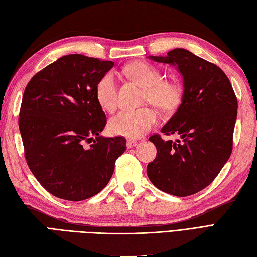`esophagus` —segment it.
Here are the masks:
<instances>
[{
  "instance_id": "34e87169",
  "label": "esophagus",
  "mask_w": 257,
  "mask_h": 257,
  "mask_svg": "<svg viewBox=\"0 0 257 257\" xmlns=\"http://www.w3.org/2000/svg\"><path fill=\"white\" fill-rule=\"evenodd\" d=\"M136 145H137V142L135 140H127L126 141V146L128 148H132V147H134Z\"/></svg>"
}]
</instances>
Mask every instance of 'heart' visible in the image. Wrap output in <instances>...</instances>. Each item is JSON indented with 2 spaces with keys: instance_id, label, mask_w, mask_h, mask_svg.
I'll return each instance as SVG.
<instances>
[{
  "instance_id": "obj_1",
  "label": "heart",
  "mask_w": 257,
  "mask_h": 257,
  "mask_svg": "<svg viewBox=\"0 0 257 257\" xmlns=\"http://www.w3.org/2000/svg\"><path fill=\"white\" fill-rule=\"evenodd\" d=\"M128 76L144 87V102H150L160 110L176 108L182 98L181 87L171 80L162 79L161 72L147 62H134L125 70ZM98 104L104 111L111 112L116 107L117 87L114 74L105 73L98 80L95 88ZM158 122L155 110L142 108L135 111H121L109 121L111 134L124 137H141L149 132Z\"/></svg>"
}]
</instances>
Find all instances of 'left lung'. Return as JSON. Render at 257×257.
<instances>
[{"label":"left lung","mask_w":257,"mask_h":257,"mask_svg":"<svg viewBox=\"0 0 257 257\" xmlns=\"http://www.w3.org/2000/svg\"><path fill=\"white\" fill-rule=\"evenodd\" d=\"M150 59L178 65L184 93L178 111L161 128L165 135L180 134L181 140L149 137L157 156L148 164L147 176L162 192L190 196L216 179L232 153L237 99L220 67L185 49Z\"/></svg>","instance_id":"obj_1"}]
</instances>
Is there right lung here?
<instances>
[{
	"instance_id": "obj_1",
	"label": "right lung",
	"mask_w": 257,
	"mask_h": 257,
	"mask_svg": "<svg viewBox=\"0 0 257 257\" xmlns=\"http://www.w3.org/2000/svg\"><path fill=\"white\" fill-rule=\"evenodd\" d=\"M113 65L81 54L64 55L34 75L25 88L18 118L25 159L56 197L78 202L96 195L126 150L123 136L99 135L107 117L95 88Z\"/></svg>"
}]
</instances>
